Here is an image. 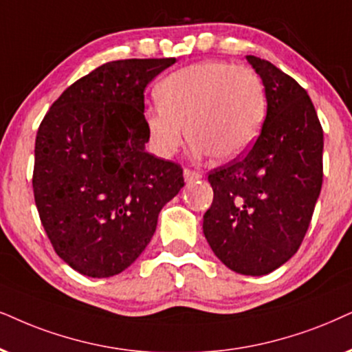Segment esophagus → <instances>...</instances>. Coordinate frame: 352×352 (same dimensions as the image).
Segmentation results:
<instances>
[{
    "instance_id": "obj_1",
    "label": "esophagus",
    "mask_w": 352,
    "mask_h": 352,
    "mask_svg": "<svg viewBox=\"0 0 352 352\" xmlns=\"http://www.w3.org/2000/svg\"><path fill=\"white\" fill-rule=\"evenodd\" d=\"M184 177H185V182H188V184H191V182H197V180L201 179L203 173L198 172V170H193V168H185Z\"/></svg>"
}]
</instances>
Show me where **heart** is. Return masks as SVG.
<instances>
[{
    "label": "heart",
    "mask_w": 352,
    "mask_h": 352,
    "mask_svg": "<svg viewBox=\"0 0 352 352\" xmlns=\"http://www.w3.org/2000/svg\"><path fill=\"white\" fill-rule=\"evenodd\" d=\"M157 105L144 110L151 149L172 157L186 138L195 153L214 161L239 157L265 123L266 89L256 71L208 60L168 74L155 89Z\"/></svg>",
    "instance_id": "heart-1"
}]
</instances>
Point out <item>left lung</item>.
I'll list each match as a JSON object with an SVG mask.
<instances>
[{
    "instance_id": "1",
    "label": "left lung",
    "mask_w": 352,
    "mask_h": 352,
    "mask_svg": "<svg viewBox=\"0 0 352 352\" xmlns=\"http://www.w3.org/2000/svg\"><path fill=\"white\" fill-rule=\"evenodd\" d=\"M266 89V118L247 154L212 168L203 232L235 273L261 276L299 250L323 182V128L309 94L270 61L248 55Z\"/></svg>"
}]
</instances>
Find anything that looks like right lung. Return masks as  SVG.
I'll list each match as a JSON object with an SVG mask.
<instances>
[{"label":"right lung","instance_id":"1","mask_svg":"<svg viewBox=\"0 0 352 352\" xmlns=\"http://www.w3.org/2000/svg\"><path fill=\"white\" fill-rule=\"evenodd\" d=\"M175 58L110 61L53 102L35 138L34 198L56 255L91 278L126 270L153 239L180 164L146 153L144 89Z\"/></svg>","mask_w":352,"mask_h":352}]
</instances>
